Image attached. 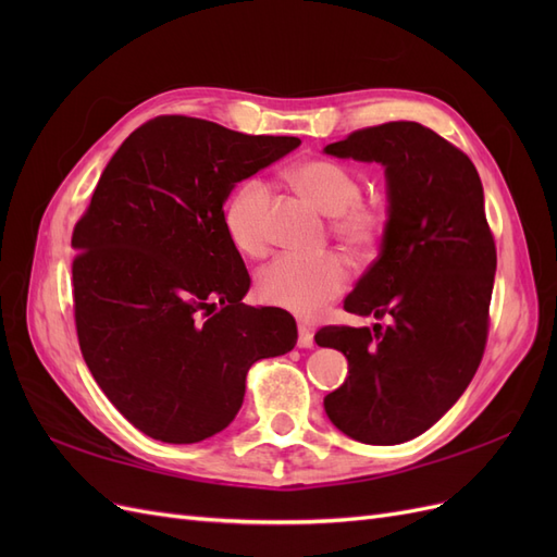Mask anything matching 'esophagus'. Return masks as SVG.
Here are the masks:
<instances>
[{
    "mask_svg": "<svg viewBox=\"0 0 557 557\" xmlns=\"http://www.w3.org/2000/svg\"><path fill=\"white\" fill-rule=\"evenodd\" d=\"M297 346H299V348H311V346H313V332H311L309 325H299Z\"/></svg>",
    "mask_w": 557,
    "mask_h": 557,
    "instance_id": "esophagus-1",
    "label": "esophagus"
}]
</instances>
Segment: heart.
Instances as JSON below:
<instances>
[{
    "mask_svg": "<svg viewBox=\"0 0 557 557\" xmlns=\"http://www.w3.org/2000/svg\"><path fill=\"white\" fill-rule=\"evenodd\" d=\"M288 181L315 209L330 215V234L352 258H372L387 230V213L376 201L362 199V178L350 166L313 158L295 164ZM267 183L246 178L225 207V230L232 244L246 256L258 258L267 250ZM348 264L336 252L323 256H281L269 262L258 276V297L264 305L290 311L295 315H315L348 285Z\"/></svg>",
    "mask_w": 557,
    "mask_h": 557,
    "instance_id": "b5f03b06",
    "label": "heart"
}]
</instances>
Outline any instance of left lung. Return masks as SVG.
Wrapping results in <instances>:
<instances>
[{
	"mask_svg": "<svg viewBox=\"0 0 557 557\" xmlns=\"http://www.w3.org/2000/svg\"><path fill=\"white\" fill-rule=\"evenodd\" d=\"M325 153L385 166L383 246L344 309L393 318L387 327L315 332L318 346L348 360L325 411L350 440L401 444L458 401L483 358L497 267L483 185L458 146L411 121L356 129Z\"/></svg>",
	"mask_w": 557,
	"mask_h": 557,
	"instance_id": "1",
	"label": "left lung"
}]
</instances>
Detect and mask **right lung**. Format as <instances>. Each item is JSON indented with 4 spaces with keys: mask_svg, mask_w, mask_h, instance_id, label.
<instances>
[{
    "mask_svg": "<svg viewBox=\"0 0 557 557\" xmlns=\"http://www.w3.org/2000/svg\"><path fill=\"white\" fill-rule=\"evenodd\" d=\"M297 137L188 115L134 129L72 234L74 320L97 385L144 434L197 444L239 413L248 369L295 348V318L244 305L248 269L225 230L239 183Z\"/></svg>",
    "mask_w": 557,
    "mask_h": 557,
    "instance_id": "right-lung-1",
    "label": "right lung"
}]
</instances>
